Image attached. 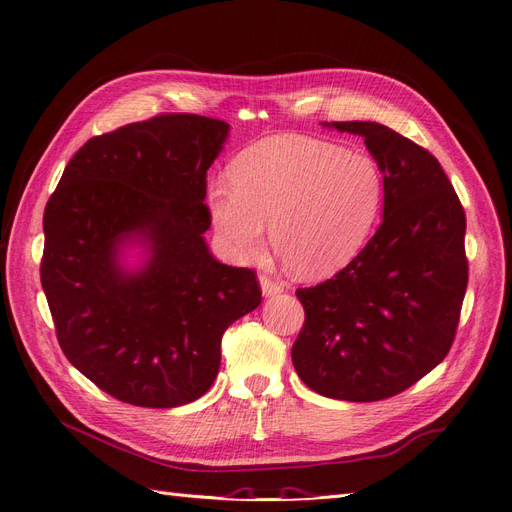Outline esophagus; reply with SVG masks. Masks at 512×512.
<instances>
[{
	"mask_svg": "<svg viewBox=\"0 0 512 512\" xmlns=\"http://www.w3.org/2000/svg\"><path fill=\"white\" fill-rule=\"evenodd\" d=\"M260 288H262V294H265V297H275V294H280L284 290L282 284L273 282L271 277H267V275H260Z\"/></svg>",
	"mask_w": 512,
	"mask_h": 512,
	"instance_id": "esophagus-1",
	"label": "esophagus"
}]
</instances>
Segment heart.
<instances>
[{
    "label": "heart",
    "instance_id": "heart-1",
    "mask_svg": "<svg viewBox=\"0 0 512 512\" xmlns=\"http://www.w3.org/2000/svg\"><path fill=\"white\" fill-rule=\"evenodd\" d=\"M386 181L367 153L305 136H273L243 151L230 185L215 183L209 209L215 235L237 260L271 245L301 277H327L352 262L374 232Z\"/></svg>",
    "mask_w": 512,
    "mask_h": 512
}]
</instances>
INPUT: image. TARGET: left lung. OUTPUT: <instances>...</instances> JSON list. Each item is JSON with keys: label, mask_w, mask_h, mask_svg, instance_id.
Segmentation results:
<instances>
[{"label": "left lung", "mask_w": 512, "mask_h": 512, "mask_svg": "<svg viewBox=\"0 0 512 512\" xmlns=\"http://www.w3.org/2000/svg\"><path fill=\"white\" fill-rule=\"evenodd\" d=\"M380 164L382 224L348 267L299 288L305 322L292 365L309 389L380 401L410 389L455 342L468 288L466 213L440 162L374 121H333Z\"/></svg>", "instance_id": "1"}]
</instances>
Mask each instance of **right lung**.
<instances>
[{
    "label": "right lung",
    "mask_w": 512,
    "mask_h": 512,
    "mask_svg": "<svg viewBox=\"0 0 512 512\" xmlns=\"http://www.w3.org/2000/svg\"><path fill=\"white\" fill-rule=\"evenodd\" d=\"M228 123L162 113L89 138L44 209L40 282L66 359L111 397L175 408L218 376L222 335L262 301L256 273L209 254L207 170ZM148 265L128 274L118 245Z\"/></svg>",
    "instance_id": "obj_1"
}]
</instances>
